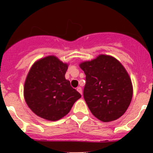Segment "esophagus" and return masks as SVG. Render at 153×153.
Instances as JSON below:
<instances>
[{"instance_id": "1", "label": "esophagus", "mask_w": 153, "mask_h": 153, "mask_svg": "<svg viewBox=\"0 0 153 153\" xmlns=\"http://www.w3.org/2000/svg\"><path fill=\"white\" fill-rule=\"evenodd\" d=\"M76 90H77V91L79 92V93H80L81 95H82V94H83V93H82V88H81V87H78V88L76 89Z\"/></svg>"}]
</instances>
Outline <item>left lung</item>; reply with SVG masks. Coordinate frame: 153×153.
I'll use <instances>...</instances> for the list:
<instances>
[{"mask_svg":"<svg viewBox=\"0 0 153 153\" xmlns=\"http://www.w3.org/2000/svg\"><path fill=\"white\" fill-rule=\"evenodd\" d=\"M79 67L86 74L83 97L96 118L114 121L125 113L132 98V81L125 67L112 56L100 54Z\"/></svg>","mask_w":153,"mask_h":153,"instance_id":"1","label":"left lung"}]
</instances>
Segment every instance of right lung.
Returning a JSON list of instances; mask_svg holds the SVG:
<instances>
[{
	"label": "right lung",
	"instance_id": "1",
	"mask_svg": "<svg viewBox=\"0 0 153 153\" xmlns=\"http://www.w3.org/2000/svg\"><path fill=\"white\" fill-rule=\"evenodd\" d=\"M67 69V63L53 55L32 65L24 83V97L36 116L50 121L60 120L81 97L65 78Z\"/></svg>",
	"mask_w": 153,
	"mask_h": 153
}]
</instances>
